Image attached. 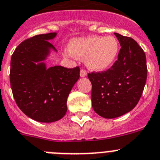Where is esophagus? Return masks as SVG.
Listing matches in <instances>:
<instances>
[{"mask_svg": "<svg viewBox=\"0 0 160 160\" xmlns=\"http://www.w3.org/2000/svg\"><path fill=\"white\" fill-rule=\"evenodd\" d=\"M80 77H87V72H86V70H84V69L80 70Z\"/></svg>", "mask_w": 160, "mask_h": 160, "instance_id": "34e87169", "label": "esophagus"}]
</instances>
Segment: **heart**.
I'll return each mask as SVG.
<instances>
[{
    "instance_id": "obj_1",
    "label": "heart",
    "mask_w": 160,
    "mask_h": 160,
    "mask_svg": "<svg viewBox=\"0 0 160 160\" xmlns=\"http://www.w3.org/2000/svg\"><path fill=\"white\" fill-rule=\"evenodd\" d=\"M69 50L65 53L70 57L85 58L89 68L95 71L107 69L117 59L120 45L114 36L92 35L74 38L69 43Z\"/></svg>"
}]
</instances>
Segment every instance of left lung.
<instances>
[{
	"label": "left lung",
	"mask_w": 160,
	"mask_h": 160,
	"mask_svg": "<svg viewBox=\"0 0 160 160\" xmlns=\"http://www.w3.org/2000/svg\"><path fill=\"white\" fill-rule=\"evenodd\" d=\"M121 45L118 60L108 70L88 73L92 85V104L104 118L131 111L138 103L147 80L146 56L138 43L114 33Z\"/></svg>",
	"instance_id": "8db88e82"
}]
</instances>
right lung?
<instances>
[{
    "mask_svg": "<svg viewBox=\"0 0 160 160\" xmlns=\"http://www.w3.org/2000/svg\"><path fill=\"white\" fill-rule=\"evenodd\" d=\"M57 33L38 35L16 47L11 58L10 83L19 108L33 120L56 122L67 112V98L80 78V68L56 65L47 68L45 61L52 50L50 42Z\"/></svg>",
    "mask_w": 160,
    "mask_h": 160,
    "instance_id": "right-lung-1",
    "label": "right lung"
}]
</instances>
